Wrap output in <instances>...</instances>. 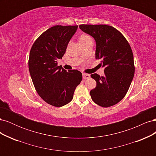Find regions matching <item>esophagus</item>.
I'll return each instance as SVG.
<instances>
[{
    "instance_id": "esophagus-1",
    "label": "esophagus",
    "mask_w": 156,
    "mask_h": 156,
    "mask_svg": "<svg viewBox=\"0 0 156 156\" xmlns=\"http://www.w3.org/2000/svg\"><path fill=\"white\" fill-rule=\"evenodd\" d=\"M83 77L84 79H88L90 78V74H87V73H83Z\"/></svg>"
}]
</instances>
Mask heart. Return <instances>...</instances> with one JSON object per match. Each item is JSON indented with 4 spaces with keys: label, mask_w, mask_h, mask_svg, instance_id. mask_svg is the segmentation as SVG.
I'll return each mask as SVG.
<instances>
[{
    "label": "heart",
    "mask_w": 156,
    "mask_h": 156,
    "mask_svg": "<svg viewBox=\"0 0 156 156\" xmlns=\"http://www.w3.org/2000/svg\"><path fill=\"white\" fill-rule=\"evenodd\" d=\"M90 39H91V37H90L88 35L85 34H83L79 36V41L80 43H82V42L86 41H87L88 40H90Z\"/></svg>",
    "instance_id": "heart-1"
}]
</instances>
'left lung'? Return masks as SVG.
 Segmentation results:
<instances>
[{"label":"left lung","mask_w":156,"mask_h":156,"mask_svg":"<svg viewBox=\"0 0 156 156\" xmlns=\"http://www.w3.org/2000/svg\"><path fill=\"white\" fill-rule=\"evenodd\" d=\"M96 42V58L105 67L104 77L91 74L96 87L90 92L92 100L103 107L114 105L124 98L135 73L133 55L128 41L115 28L106 25H80Z\"/></svg>","instance_id":"left-lung-1"}]
</instances>
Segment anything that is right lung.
Returning a JSON list of instances; mask_svg holds the SVG:
<instances>
[{
	"label": "right lung",
	"instance_id": "add662e5",
	"mask_svg": "<svg viewBox=\"0 0 156 156\" xmlns=\"http://www.w3.org/2000/svg\"><path fill=\"white\" fill-rule=\"evenodd\" d=\"M77 27H51L37 37L30 51L29 68L36 90L46 103L54 107H62L72 101L75 88L82 81L81 72H66L57 64Z\"/></svg>",
	"mask_w": 156,
	"mask_h": 156
}]
</instances>
